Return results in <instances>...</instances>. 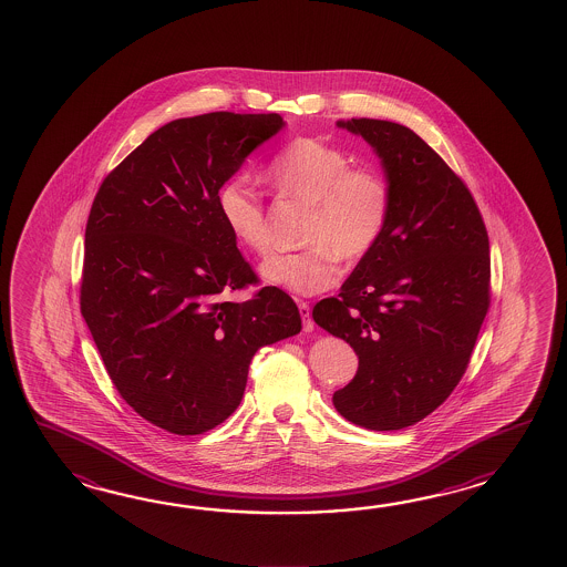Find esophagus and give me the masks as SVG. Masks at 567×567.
<instances>
[{
  "label": "esophagus",
  "instance_id": "esophagus-1",
  "mask_svg": "<svg viewBox=\"0 0 567 567\" xmlns=\"http://www.w3.org/2000/svg\"><path fill=\"white\" fill-rule=\"evenodd\" d=\"M298 308H300L301 322H303V332H312L313 322L312 313H310V306H308L306 301H300V303H298Z\"/></svg>",
  "mask_w": 567,
  "mask_h": 567
}]
</instances>
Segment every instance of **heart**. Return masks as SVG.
Here are the masks:
<instances>
[{"label": "heart", "mask_w": 567, "mask_h": 567, "mask_svg": "<svg viewBox=\"0 0 567 567\" xmlns=\"http://www.w3.org/2000/svg\"><path fill=\"white\" fill-rule=\"evenodd\" d=\"M279 193L312 206L306 223L310 247L269 257L261 279L296 296H313L340 279V257L357 264L371 254L391 213V188L379 169L350 168V156L316 137H298L269 162ZM218 215L230 237L254 254L269 249V220L261 194L245 176H233L217 193Z\"/></svg>", "instance_id": "heart-1"}]
</instances>
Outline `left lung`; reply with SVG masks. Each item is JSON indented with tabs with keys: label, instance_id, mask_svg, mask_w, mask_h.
Listing matches in <instances>:
<instances>
[{
	"label": "left lung",
	"instance_id": "left-lung-1",
	"mask_svg": "<svg viewBox=\"0 0 567 567\" xmlns=\"http://www.w3.org/2000/svg\"><path fill=\"white\" fill-rule=\"evenodd\" d=\"M337 125L381 159L391 213L373 251L312 318L359 354L357 377L332 395L338 413L391 432L442 405L468 367L491 298L488 235L464 182L417 133L367 117Z\"/></svg>",
	"mask_w": 567,
	"mask_h": 567
}]
</instances>
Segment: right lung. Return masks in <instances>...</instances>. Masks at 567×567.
<instances>
[{"label":"right lung","mask_w":567,"mask_h":567,"mask_svg":"<svg viewBox=\"0 0 567 567\" xmlns=\"http://www.w3.org/2000/svg\"><path fill=\"white\" fill-rule=\"evenodd\" d=\"M284 127L278 113L169 121L96 193L81 312L121 398L169 434L225 422L255 352L301 330L281 289L225 300L257 278L220 220L218 188Z\"/></svg>","instance_id":"obj_1"}]
</instances>
